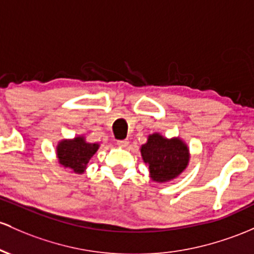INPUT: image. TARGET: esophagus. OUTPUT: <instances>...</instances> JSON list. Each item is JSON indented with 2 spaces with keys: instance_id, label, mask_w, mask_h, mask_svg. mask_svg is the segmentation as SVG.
<instances>
[{
  "instance_id": "1",
  "label": "esophagus",
  "mask_w": 254,
  "mask_h": 254,
  "mask_svg": "<svg viewBox=\"0 0 254 254\" xmlns=\"http://www.w3.org/2000/svg\"><path fill=\"white\" fill-rule=\"evenodd\" d=\"M117 144H118L119 147H123V148H124V147H127V144H129V140H118L117 141Z\"/></svg>"
}]
</instances>
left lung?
<instances>
[{
    "label": "left lung",
    "mask_w": 254,
    "mask_h": 254,
    "mask_svg": "<svg viewBox=\"0 0 254 254\" xmlns=\"http://www.w3.org/2000/svg\"><path fill=\"white\" fill-rule=\"evenodd\" d=\"M141 154L155 182L174 180L183 172L189 161V149L185 142L180 138L168 140L159 133L148 136L147 143L141 147Z\"/></svg>",
    "instance_id": "1"
}]
</instances>
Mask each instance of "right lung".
<instances>
[{"instance_id":"right-lung-1","label":"right lung","mask_w":254,"mask_h":254,"mask_svg":"<svg viewBox=\"0 0 254 254\" xmlns=\"http://www.w3.org/2000/svg\"><path fill=\"white\" fill-rule=\"evenodd\" d=\"M99 149L97 143H88L84 137H74L73 140H64L58 144L57 154L59 163L64 168L73 170L76 174H83L89 163Z\"/></svg>"}]
</instances>
